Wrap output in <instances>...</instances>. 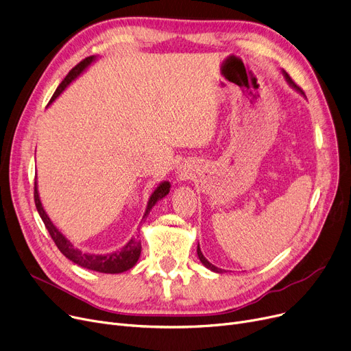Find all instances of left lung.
Returning <instances> with one entry per match:
<instances>
[{
	"label": "left lung",
	"instance_id": "left-lung-1",
	"mask_svg": "<svg viewBox=\"0 0 351 351\" xmlns=\"http://www.w3.org/2000/svg\"><path fill=\"white\" fill-rule=\"evenodd\" d=\"M281 73H282V75H285V78H286V81L289 82V86L291 87V88H294L295 91H298L300 94H302V95H304V93L302 91V90H300L295 84H294V81L290 78V75L285 71V70H281ZM197 256H198V258H199V261H202L203 263V265L204 267H207V269L208 270H211V271H214V273H219V274H221V273H224L226 270H221V269H219V267H215V265H213L206 257H204V254L202 253V248H199V244L197 245Z\"/></svg>",
	"mask_w": 351,
	"mask_h": 351
}]
</instances>
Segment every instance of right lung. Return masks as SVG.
<instances>
[{
	"label": "right lung",
	"mask_w": 351,
	"mask_h": 351,
	"mask_svg": "<svg viewBox=\"0 0 351 351\" xmlns=\"http://www.w3.org/2000/svg\"><path fill=\"white\" fill-rule=\"evenodd\" d=\"M98 57L95 56H91V57H87L86 60H82L80 64H77L74 69L66 74V77L62 80L61 84L58 86V88L56 90L51 101L53 103L54 99L66 88L69 87L71 82L80 77L82 73H84L88 66L97 61ZM170 181H161L160 184L157 186V189L153 191V194L149 195L148 198V203H147V208H145V213L143 215V220H145V217L148 215L149 210H152L157 202H160L161 198H164L167 194L170 193ZM34 199H36V207H37V211L41 217V220L45 226V228L48 230L49 236H51V239L54 240L56 245L58 247L60 252L69 258L70 261L75 263L77 265L82 267V269H87V270H93V271H97V273H106V274H119V273H124L130 269H132L134 267L140 258V254H141V241L138 240V236L137 237H131L130 241L123 245L120 250H115V252H111V253H106V254H97V253H87V252H81L80 248H77L69 239H66L62 232L54 226V223L51 221V219H49L48 214L45 213L44 207H43V203L40 199V194H38V186H37V181L34 184Z\"/></svg>",
	"instance_id": "obj_1"
}]
</instances>
